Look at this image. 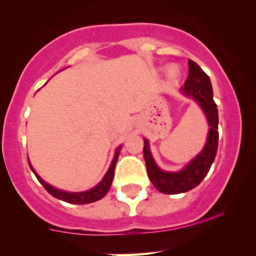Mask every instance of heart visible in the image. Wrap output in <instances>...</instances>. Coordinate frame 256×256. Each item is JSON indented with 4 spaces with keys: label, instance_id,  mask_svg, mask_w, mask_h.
<instances>
[{
    "label": "heart",
    "instance_id": "1",
    "mask_svg": "<svg viewBox=\"0 0 256 256\" xmlns=\"http://www.w3.org/2000/svg\"><path fill=\"white\" fill-rule=\"evenodd\" d=\"M178 74H179V68H178V66H175V65L169 66L168 76L170 77V78H176Z\"/></svg>",
    "mask_w": 256,
    "mask_h": 256
}]
</instances>
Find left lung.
I'll return each instance as SVG.
<instances>
[{
  "instance_id": "1",
  "label": "left lung",
  "mask_w": 256,
  "mask_h": 256,
  "mask_svg": "<svg viewBox=\"0 0 256 256\" xmlns=\"http://www.w3.org/2000/svg\"><path fill=\"white\" fill-rule=\"evenodd\" d=\"M182 92L185 96L196 100L202 108L210 128L203 150L180 172H164L160 169L151 154L148 140L144 139V158L148 168V175L154 188L166 194H182L200 185L213 164L219 142V114L213 99L210 78L192 60H188V76L184 83Z\"/></svg>"
}]
</instances>
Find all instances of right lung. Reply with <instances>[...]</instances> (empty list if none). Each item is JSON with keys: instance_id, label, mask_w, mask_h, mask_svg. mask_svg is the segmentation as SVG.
<instances>
[{"instance_id": "right-lung-1", "label": "right lung", "mask_w": 256, "mask_h": 256, "mask_svg": "<svg viewBox=\"0 0 256 256\" xmlns=\"http://www.w3.org/2000/svg\"><path fill=\"white\" fill-rule=\"evenodd\" d=\"M120 148H122V146H118V148H117L116 154H114V157L112 162H111L110 168H108V173L105 174V176L102 178V182L98 184L96 188H90V190L84 191V192H68V191H62V190H59V188H53V186H50V184L43 182L41 178H40V175L35 172V169L32 168V166L30 164V162H28V166H30L31 170L35 173L36 178L38 179V182L42 184L43 188H44L48 194H50L52 196L58 198V200H64V202L72 203V204H87V203H93L96 202V200H102V198L108 194V191L110 190L111 184H112V180H114V166H116L117 160H118Z\"/></svg>"}]
</instances>
